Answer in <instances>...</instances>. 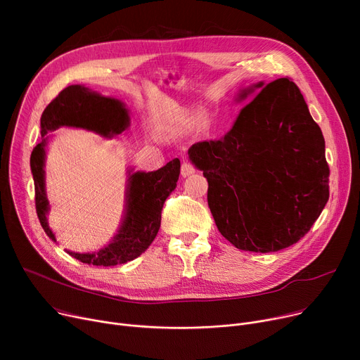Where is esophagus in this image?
I'll list each match as a JSON object with an SVG mask.
<instances>
[{"instance_id": "esophagus-1", "label": "esophagus", "mask_w": 360, "mask_h": 360, "mask_svg": "<svg viewBox=\"0 0 360 360\" xmlns=\"http://www.w3.org/2000/svg\"><path fill=\"white\" fill-rule=\"evenodd\" d=\"M194 172H195V167H194V165H193L191 162L184 160V162H182V166H181V175H182L184 178H186V176L193 175Z\"/></svg>"}]
</instances>
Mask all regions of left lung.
<instances>
[{
  "label": "left lung",
  "mask_w": 360,
  "mask_h": 360,
  "mask_svg": "<svg viewBox=\"0 0 360 360\" xmlns=\"http://www.w3.org/2000/svg\"><path fill=\"white\" fill-rule=\"evenodd\" d=\"M255 89L221 139L193 144L188 155L209 182L219 232L238 250L276 252L304 238L324 210L330 167L299 87L286 77Z\"/></svg>",
  "instance_id": "left-lung-1"
}]
</instances>
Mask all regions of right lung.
Wrapping results in <instances>:
<instances>
[{
    "instance_id": "obj_1",
    "label": "right lung",
    "mask_w": 360,
    "mask_h": 360,
    "mask_svg": "<svg viewBox=\"0 0 360 360\" xmlns=\"http://www.w3.org/2000/svg\"><path fill=\"white\" fill-rule=\"evenodd\" d=\"M129 117L124 105L112 98L101 96L84 86L72 84L61 90L44 110L41 118V134L58 127L86 128L105 137H110L128 127ZM45 144H37L30 156V167L34 181L36 213L45 233L55 240L46 221L48 200L45 194L44 160ZM181 162L170 160L155 172H136L129 176L127 191V212L118 235L112 243L96 254L68 252L84 264L101 267H112L140 257L155 240L162 220V209L179 179Z\"/></svg>"
}]
</instances>
